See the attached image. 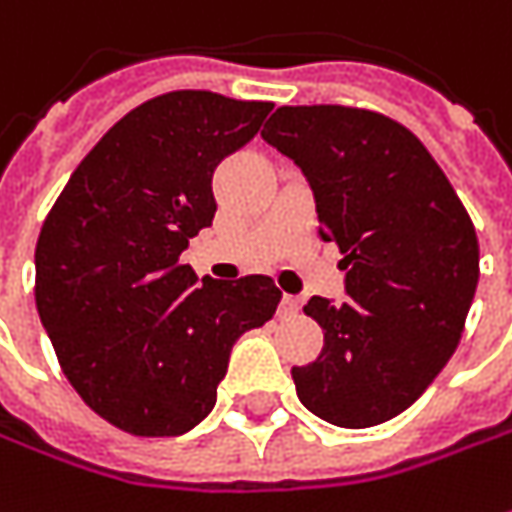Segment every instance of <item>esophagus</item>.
<instances>
[{
    "label": "esophagus",
    "instance_id": "esophagus-1",
    "mask_svg": "<svg viewBox=\"0 0 512 512\" xmlns=\"http://www.w3.org/2000/svg\"><path fill=\"white\" fill-rule=\"evenodd\" d=\"M297 297H291V294H283V300H280V306H277V314L283 317V320H289V317H297Z\"/></svg>",
    "mask_w": 512,
    "mask_h": 512
}]
</instances>
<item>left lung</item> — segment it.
Masks as SVG:
<instances>
[{
  "label": "left lung",
  "instance_id": "left-lung-1",
  "mask_svg": "<svg viewBox=\"0 0 512 512\" xmlns=\"http://www.w3.org/2000/svg\"><path fill=\"white\" fill-rule=\"evenodd\" d=\"M260 135L303 169L320 238L343 255L348 300L303 306L323 351L291 368L297 397L337 428L388 422L459 345L479 283L473 221L425 144L388 115L280 107Z\"/></svg>",
  "mask_w": 512,
  "mask_h": 512
}]
</instances>
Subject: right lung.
<instances>
[{
    "label": "right lung",
    "mask_w": 512,
    "mask_h": 512,
    "mask_svg": "<svg viewBox=\"0 0 512 512\" xmlns=\"http://www.w3.org/2000/svg\"><path fill=\"white\" fill-rule=\"evenodd\" d=\"M269 101L164 93L124 115L56 198L36 243V309L64 377L133 436H181L215 408L229 354L272 320L266 274L203 277L181 252L212 226V172Z\"/></svg>",
    "instance_id": "obj_1"
}]
</instances>
